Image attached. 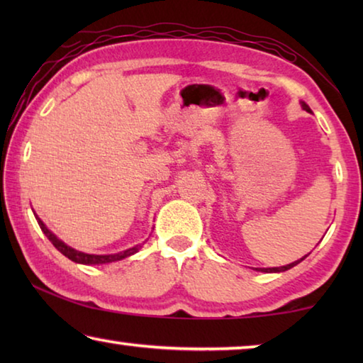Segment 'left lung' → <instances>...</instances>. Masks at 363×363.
Listing matches in <instances>:
<instances>
[{"instance_id":"obj_1","label":"left lung","mask_w":363,"mask_h":363,"mask_svg":"<svg viewBox=\"0 0 363 363\" xmlns=\"http://www.w3.org/2000/svg\"><path fill=\"white\" fill-rule=\"evenodd\" d=\"M301 107H303L306 112H311V108H309V106H307L306 102H301ZM307 256V255H306ZM304 256V257H306ZM304 257H301V259H298V261H294V262H291V264H286V266H281V267H256L255 270H257V272H267V274H270V272H285V270H288V269H291V267H294L296 266V264H299L301 261L304 259Z\"/></svg>"}]
</instances>
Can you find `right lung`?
Instances as JSON below:
<instances>
[{
    "mask_svg": "<svg viewBox=\"0 0 363 363\" xmlns=\"http://www.w3.org/2000/svg\"><path fill=\"white\" fill-rule=\"evenodd\" d=\"M33 214H35L36 220H38V225L41 227L43 233H45V235L49 238V242H51L54 247H56L65 257H69L70 261L77 262V264H86V266H99V264H108V262L121 261L128 256H133L134 253H138V251L143 248V245H144V243H139V245H136V247L128 248L125 251H120V253H113V255H88V253H83V251H78L75 248L69 247L67 243H64L62 240H60V238H57V235H54V233L48 229L46 224L38 218V214H36V213H33Z\"/></svg>",
    "mask_w": 363,
    "mask_h": 363,
    "instance_id": "obj_1",
    "label": "right lung"
}]
</instances>
